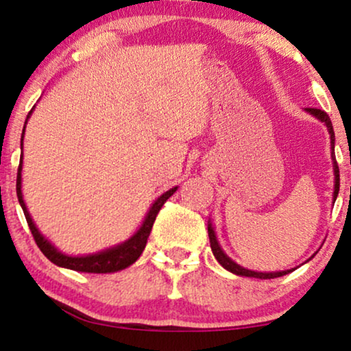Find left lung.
I'll return each instance as SVG.
<instances>
[{
	"mask_svg": "<svg viewBox=\"0 0 351 351\" xmlns=\"http://www.w3.org/2000/svg\"><path fill=\"white\" fill-rule=\"evenodd\" d=\"M305 112H308L310 114H313L315 118H318L321 123L326 124V128H328L329 131V136H330V148H332V153H330V156H332V167H334V201L337 198L339 195V186H340V176H339V165L337 161H335V153H334V142H335V136H334V128H332V123H330V118L329 114L323 112V110L319 108H305ZM208 233H209V241H210V249H213V254L214 257L217 258V262L222 265L225 270L234 273V275H239V276H249V278H258V280H271V278H280V276H285L287 273H291L292 270H285V271H270V273H262V271H252V270H247V268H244L241 265H238L237 262H233L232 258H230L227 254L222 251V247H220V244L217 241V237H215V232H214V227L213 223H208Z\"/></svg>",
	"mask_w": 351,
	"mask_h": 351,
	"instance_id": "obj_1",
	"label": "left lung"
}]
</instances>
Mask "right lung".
<instances>
[{"mask_svg":"<svg viewBox=\"0 0 351 351\" xmlns=\"http://www.w3.org/2000/svg\"><path fill=\"white\" fill-rule=\"evenodd\" d=\"M32 112H33V108L30 110V113H28L27 119L30 118ZM25 124H27V121H25ZM23 134H25V126H23L22 137H21V150L23 148ZM16 190H17L19 203H21L23 214H25L27 223H28V227H30L33 238H35V243L38 244V247H40V251L45 254V256L49 258L52 263H56L57 267L70 268V270H75V271L113 273V271L124 270V268L132 265V263L136 262L138 257H141L143 249H145L147 239H148V237H150L153 222H155L158 213H160L162 204H165L166 201L176 193L177 186L165 191V193H162L160 198H158L155 203L152 204L150 210H148L145 219H143L141 228H138L137 232L128 239V241L118 244V246H114V247L105 249V251H100L97 254H89V256H66V254L57 251V247L52 246V244L40 233V230L36 228V225L32 220V215H30V213H28L25 201H23V195H22V156H21V165H19V169H17Z\"/></svg>","mask_w":351,"mask_h":351,"instance_id":"add662e5","label":"right lung"}]
</instances>
